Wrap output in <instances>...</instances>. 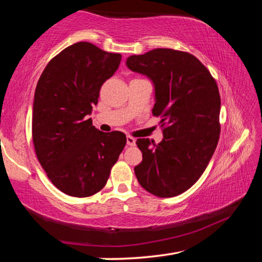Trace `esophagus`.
Here are the masks:
<instances>
[{"label": "esophagus", "instance_id": "34e87169", "mask_svg": "<svg viewBox=\"0 0 262 262\" xmlns=\"http://www.w3.org/2000/svg\"><path fill=\"white\" fill-rule=\"evenodd\" d=\"M135 143H136L135 137H133V136H127V144H128V145H130V147H134Z\"/></svg>", "mask_w": 262, "mask_h": 262}]
</instances>
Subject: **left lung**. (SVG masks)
Instances as JSON below:
<instances>
[{"mask_svg":"<svg viewBox=\"0 0 262 262\" xmlns=\"http://www.w3.org/2000/svg\"><path fill=\"white\" fill-rule=\"evenodd\" d=\"M126 64L152 81V114L162 118L164 135L158 144L137 139L142 162L134 168L135 176L149 193L176 196L196 183L219 143V86L209 70L187 52L156 48L129 56Z\"/></svg>","mask_w":262,"mask_h":262,"instance_id":"1","label":"left lung"}]
</instances>
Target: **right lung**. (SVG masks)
Listing matches in <instances>:
<instances>
[{"instance_id":"right-lung-1","label":"right lung","mask_w":262,"mask_h":262,"mask_svg":"<svg viewBox=\"0 0 262 262\" xmlns=\"http://www.w3.org/2000/svg\"><path fill=\"white\" fill-rule=\"evenodd\" d=\"M121 54L76 42L48 62L34 92L32 140L50 180L76 198L98 193L126 145L121 132L104 133L88 118Z\"/></svg>"}]
</instances>
